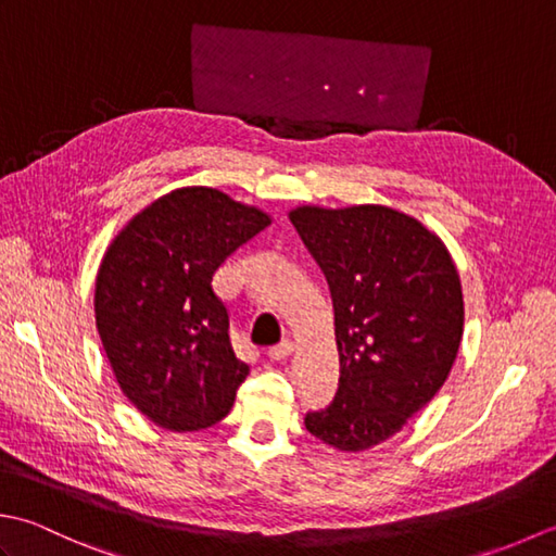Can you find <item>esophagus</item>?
I'll use <instances>...</instances> for the list:
<instances>
[{
	"mask_svg": "<svg viewBox=\"0 0 556 556\" xmlns=\"http://www.w3.org/2000/svg\"><path fill=\"white\" fill-rule=\"evenodd\" d=\"M293 353V344L289 339H285L281 341V344H277V346H271L269 351H267V356H269V361H287L289 356Z\"/></svg>",
	"mask_w": 556,
	"mask_h": 556,
	"instance_id": "34e87169",
	"label": "esophagus"
}]
</instances>
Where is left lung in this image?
Wrapping results in <instances>:
<instances>
[{
    "mask_svg": "<svg viewBox=\"0 0 556 556\" xmlns=\"http://www.w3.org/2000/svg\"><path fill=\"white\" fill-rule=\"evenodd\" d=\"M289 219L325 271L339 389L305 428L339 452L396 434L440 392L464 337V293L440 236L384 205H301Z\"/></svg>",
    "mask_w": 556,
    "mask_h": 556,
    "instance_id": "obj_1",
    "label": "left lung"
}]
</instances>
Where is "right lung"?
Wrapping results in <instances>:
<instances>
[{"label":"right lung","mask_w":556,"mask_h":556,"mask_svg":"<svg viewBox=\"0 0 556 556\" xmlns=\"http://www.w3.org/2000/svg\"><path fill=\"white\" fill-rule=\"evenodd\" d=\"M267 212L207 186L157 198L114 236L96 279V325L124 396L155 425L195 432L227 418L251 372L229 341L212 277L269 227Z\"/></svg>","instance_id":"obj_1"}]
</instances>
